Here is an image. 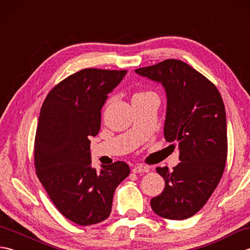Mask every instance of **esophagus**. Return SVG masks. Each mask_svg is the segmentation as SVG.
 <instances>
[{"mask_svg": "<svg viewBox=\"0 0 250 250\" xmlns=\"http://www.w3.org/2000/svg\"><path fill=\"white\" fill-rule=\"evenodd\" d=\"M148 171H149V167L143 166V164H137V166L133 167V168H132V172L133 173H147Z\"/></svg>", "mask_w": 250, "mask_h": 250, "instance_id": "esophagus-1", "label": "esophagus"}]
</instances>
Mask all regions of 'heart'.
Wrapping results in <instances>:
<instances>
[{"label":"heart","instance_id":"obj_1","mask_svg":"<svg viewBox=\"0 0 250 250\" xmlns=\"http://www.w3.org/2000/svg\"><path fill=\"white\" fill-rule=\"evenodd\" d=\"M144 93H148V92H140V93H136V94H144Z\"/></svg>","mask_w":250,"mask_h":250}]
</instances>
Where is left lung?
<instances>
[{"label":"left lung","mask_w":250,"mask_h":250,"mask_svg":"<svg viewBox=\"0 0 250 250\" xmlns=\"http://www.w3.org/2000/svg\"><path fill=\"white\" fill-rule=\"evenodd\" d=\"M135 73L160 83L167 93L164 139L177 143L178 166L157 167L166 180L152 198V210L163 218L184 220L205 205L225 171L228 139L226 108L215 84L180 60L167 59Z\"/></svg>","instance_id":"8db88e82"}]
</instances>
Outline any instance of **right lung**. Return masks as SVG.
Masks as SVG:
<instances>
[{"mask_svg":"<svg viewBox=\"0 0 250 250\" xmlns=\"http://www.w3.org/2000/svg\"><path fill=\"white\" fill-rule=\"evenodd\" d=\"M125 70L83 68L50 90L39 117L34 164L58 210L79 226L95 225L111 211L114 192L130 167L117 161L91 167L90 136L101 128V109Z\"/></svg>","mask_w":250,"mask_h":250,"instance_id":"add662e5","label":"right lung"}]
</instances>
